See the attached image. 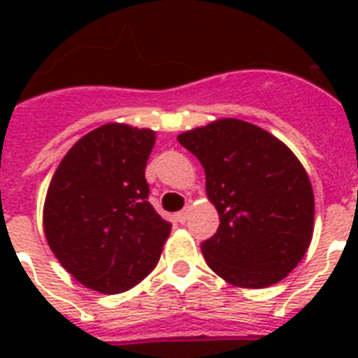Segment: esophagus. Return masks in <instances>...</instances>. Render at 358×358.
Instances as JSON below:
<instances>
[{"label": "esophagus", "mask_w": 358, "mask_h": 358, "mask_svg": "<svg viewBox=\"0 0 358 358\" xmlns=\"http://www.w3.org/2000/svg\"><path fill=\"white\" fill-rule=\"evenodd\" d=\"M191 210H193V206H191V204H187V206H185L184 210H182V212H178V215H176V217H178L180 223H185V221L189 219Z\"/></svg>", "instance_id": "1"}]
</instances>
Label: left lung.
<instances>
[{"label":"left lung","mask_w":358,"mask_h":358,"mask_svg":"<svg viewBox=\"0 0 358 358\" xmlns=\"http://www.w3.org/2000/svg\"><path fill=\"white\" fill-rule=\"evenodd\" d=\"M206 173L219 213L201 245L213 273L238 288H267L297 267L314 234V191L282 141L239 119H217L178 135Z\"/></svg>","instance_id":"1"}]
</instances>
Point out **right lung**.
Here are the masks:
<instances>
[{
	"label": "right lung",
	"instance_id": "obj_1",
	"mask_svg": "<svg viewBox=\"0 0 358 358\" xmlns=\"http://www.w3.org/2000/svg\"><path fill=\"white\" fill-rule=\"evenodd\" d=\"M156 131L109 122L61 159L42 224L59 264L85 288L122 294L162 256L171 224L152 208L145 169Z\"/></svg>",
	"mask_w": 358,
	"mask_h": 358
}]
</instances>
